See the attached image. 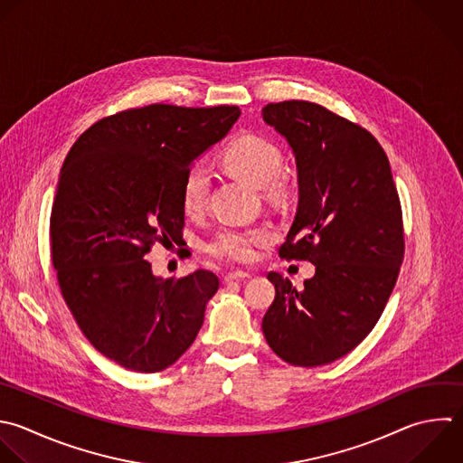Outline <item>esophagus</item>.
Returning <instances> with one entry per match:
<instances>
[{
	"instance_id": "1",
	"label": "esophagus",
	"mask_w": 463,
	"mask_h": 463,
	"mask_svg": "<svg viewBox=\"0 0 463 463\" xmlns=\"http://www.w3.org/2000/svg\"><path fill=\"white\" fill-rule=\"evenodd\" d=\"M250 279H251V275L246 271H233L224 277L226 282H242V280H250Z\"/></svg>"
}]
</instances>
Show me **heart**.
I'll use <instances>...</instances> for the list:
<instances>
[{"label":"heart","instance_id":"b5f03b06","mask_svg":"<svg viewBox=\"0 0 463 463\" xmlns=\"http://www.w3.org/2000/svg\"><path fill=\"white\" fill-rule=\"evenodd\" d=\"M224 165L241 179L255 184H269L282 166V156L279 148L264 137L242 136L235 139L224 150ZM210 177L204 165L195 163L186 172L181 190V201L186 213H199L208 199ZM269 239L266 228H224L217 232L206 244L208 251L215 257L248 262L251 260L255 248Z\"/></svg>","mask_w":463,"mask_h":463}]
</instances>
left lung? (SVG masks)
Instances as JSON below:
<instances>
[{
	"mask_svg": "<svg viewBox=\"0 0 463 463\" xmlns=\"http://www.w3.org/2000/svg\"><path fill=\"white\" fill-rule=\"evenodd\" d=\"M262 119L297 165V213L279 253L315 264L300 291L268 273L275 300L262 333L284 362L324 365L354 349L387 304L403 259L400 201L387 156L365 128L309 101L269 103Z\"/></svg>",
	"mask_w": 463,
	"mask_h": 463,
	"instance_id": "1",
	"label": "left lung"
}]
</instances>
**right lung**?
I'll return each mask as SVG.
<instances>
[{"label":"right lung","instance_id":"obj_1","mask_svg":"<svg viewBox=\"0 0 463 463\" xmlns=\"http://www.w3.org/2000/svg\"><path fill=\"white\" fill-rule=\"evenodd\" d=\"M239 116L237 107L125 110L92 125L63 163L51 215L58 282L89 342L130 371L175 364L219 289L206 269L157 277L145 255L156 242L181 244L186 172Z\"/></svg>","mask_w":463,"mask_h":463}]
</instances>
